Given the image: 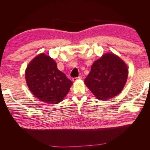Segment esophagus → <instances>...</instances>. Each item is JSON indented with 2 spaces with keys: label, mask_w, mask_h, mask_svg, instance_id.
<instances>
[{
  "label": "esophagus",
  "mask_w": 150,
  "mask_h": 150,
  "mask_svg": "<svg viewBox=\"0 0 150 150\" xmlns=\"http://www.w3.org/2000/svg\"><path fill=\"white\" fill-rule=\"evenodd\" d=\"M82 79V77L79 76V77H78V78H72V81H73V82H76V81H77L79 80V79Z\"/></svg>",
  "instance_id": "obj_1"
}]
</instances>
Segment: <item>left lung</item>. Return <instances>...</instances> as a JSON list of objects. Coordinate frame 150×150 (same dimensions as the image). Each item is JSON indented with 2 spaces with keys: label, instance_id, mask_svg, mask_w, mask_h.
Returning <instances> with one entry per match:
<instances>
[{
  "label": "left lung",
  "instance_id": "left-lung-1",
  "mask_svg": "<svg viewBox=\"0 0 150 150\" xmlns=\"http://www.w3.org/2000/svg\"><path fill=\"white\" fill-rule=\"evenodd\" d=\"M128 67L121 58L108 52L95 61L84 84L96 99L106 101L116 96L123 89Z\"/></svg>",
  "mask_w": 150,
  "mask_h": 150
}]
</instances>
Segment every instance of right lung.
<instances>
[{"label":"right lung","instance_id":"1","mask_svg":"<svg viewBox=\"0 0 150 150\" xmlns=\"http://www.w3.org/2000/svg\"><path fill=\"white\" fill-rule=\"evenodd\" d=\"M25 78L30 92L47 104L62 101L72 85L65 74L57 69L56 62L44 53L38 54L29 63Z\"/></svg>","mask_w":150,"mask_h":150}]
</instances>
